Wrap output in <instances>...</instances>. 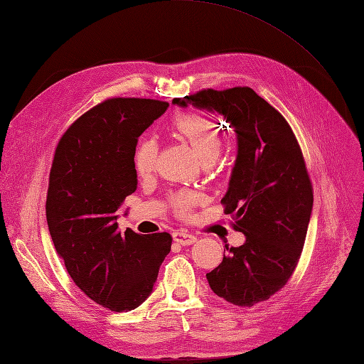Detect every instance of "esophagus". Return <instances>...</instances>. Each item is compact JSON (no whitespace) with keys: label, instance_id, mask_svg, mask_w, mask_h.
I'll list each match as a JSON object with an SVG mask.
<instances>
[{"label":"esophagus","instance_id":"esophagus-1","mask_svg":"<svg viewBox=\"0 0 364 364\" xmlns=\"http://www.w3.org/2000/svg\"><path fill=\"white\" fill-rule=\"evenodd\" d=\"M173 238L176 243H179L182 246H190V245L196 243V240H197L193 234L185 232V230H176V232L173 234Z\"/></svg>","mask_w":364,"mask_h":364}]
</instances>
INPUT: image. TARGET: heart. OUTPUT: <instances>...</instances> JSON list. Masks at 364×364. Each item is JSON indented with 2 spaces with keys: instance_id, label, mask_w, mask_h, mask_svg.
<instances>
[{
  "instance_id": "b5f03b06",
  "label": "heart",
  "mask_w": 364,
  "mask_h": 364,
  "mask_svg": "<svg viewBox=\"0 0 364 364\" xmlns=\"http://www.w3.org/2000/svg\"><path fill=\"white\" fill-rule=\"evenodd\" d=\"M173 127L178 136L194 149L197 156L205 165L215 162L220 151H222V130L211 118L202 114L186 112L174 119ZM156 141L151 138L141 139L134 155L136 173L139 176H149L153 173L156 167ZM171 203L179 215L188 217L193 208L202 203V196L194 191H179L171 196Z\"/></svg>"
}]
</instances>
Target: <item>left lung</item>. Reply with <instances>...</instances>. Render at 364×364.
I'll use <instances>...</instances> for the list:
<instances>
[{
  "label": "left lung",
  "mask_w": 364,
  "mask_h": 364,
  "mask_svg": "<svg viewBox=\"0 0 364 364\" xmlns=\"http://www.w3.org/2000/svg\"><path fill=\"white\" fill-rule=\"evenodd\" d=\"M173 105L222 115L235 130L238 153L222 199L240 247L206 273L211 290L237 306L267 301L289 282L305 243L313 186L290 124L252 87L203 90Z\"/></svg>",
  "instance_id": "8db88e82"
}]
</instances>
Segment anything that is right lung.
<instances>
[{
	"label": "right lung",
	"instance_id": "obj_1",
	"mask_svg": "<svg viewBox=\"0 0 364 364\" xmlns=\"http://www.w3.org/2000/svg\"><path fill=\"white\" fill-rule=\"evenodd\" d=\"M167 107L150 98H107L77 118L54 151L46 203L51 240L77 287L111 311L147 299L171 249L168 232L121 234L117 223L138 185V138Z\"/></svg>",
	"mask_w": 364,
	"mask_h": 364
}]
</instances>
